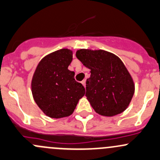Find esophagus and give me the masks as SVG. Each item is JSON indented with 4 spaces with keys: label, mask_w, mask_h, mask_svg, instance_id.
Returning <instances> with one entry per match:
<instances>
[{
    "label": "esophagus",
    "mask_w": 160,
    "mask_h": 160,
    "mask_svg": "<svg viewBox=\"0 0 160 160\" xmlns=\"http://www.w3.org/2000/svg\"><path fill=\"white\" fill-rule=\"evenodd\" d=\"M81 83H82V84H83V85L84 86V87H85V86H86V80H83V81L81 82Z\"/></svg>",
    "instance_id": "1"
}]
</instances>
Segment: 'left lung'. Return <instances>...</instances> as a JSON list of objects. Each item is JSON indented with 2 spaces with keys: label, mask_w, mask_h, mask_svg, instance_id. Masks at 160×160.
<instances>
[{
  "label": "left lung",
  "mask_w": 160,
  "mask_h": 160,
  "mask_svg": "<svg viewBox=\"0 0 160 160\" xmlns=\"http://www.w3.org/2000/svg\"><path fill=\"white\" fill-rule=\"evenodd\" d=\"M76 56L90 70L86 97L96 112L112 117L123 112L132 100L135 85L122 60L102 50L80 49Z\"/></svg>",
  "instance_id": "1"
}]
</instances>
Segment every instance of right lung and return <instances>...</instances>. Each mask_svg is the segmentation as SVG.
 Returning <instances> with one entry per match:
<instances>
[{"label":"right lung","instance_id":"1","mask_svg":"<svg viewBox=\"0 0 160 160\" xmlns=\"http://www.w3.org/2000/svg\"><path fill=\"white\" fill-rule=\"evenodd\" d=\"M72 60V50H57L42 59L33 73V100L43 113L51 118L71 115L85 94L84 87L75 80L74 72L68 70Z\"/></svg>","mask_w":160,"mask_h":160}]
</instances>
